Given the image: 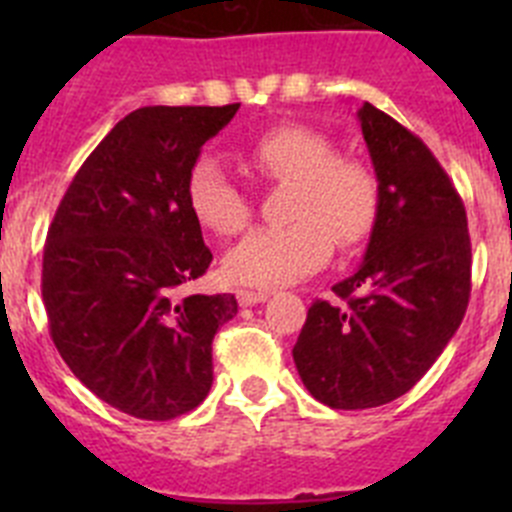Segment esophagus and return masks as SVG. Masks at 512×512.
<instances>
[{
	"label": "esophagus",
	"instance_id": "obj_1",
	"mask_svg": "<svg viewBox=\"0 0 512 512\" xmlns=\"http://www.w3.org/2000/svg\"><path fill=\"white\" fill-rule=\"evenodd\" d=\"M269 300V292H264V289H241L238 292V302H241L243 307H251V305H259V302H266Z\"/></svg>",
	"mask_w": 512,
	"mask_h": 512
}]
</instances>
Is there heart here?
Masks as SVG:
<instances>
[{
    "mask_svg": "<svg viewBox=\"0 0 512 512\" xmlns=\"http://www.w3.org/2000/svg\"><path fill=\"white\" fill-rule=\"evenodd\" d=\"M246 161L269 179L292 182L287 217L279 228L248 233L223 261L225 277L246 287H284L318 271L333 253L354 248L377 220V179L318 130L282 122L248 140ZM187 205L202 228L217 235L241 233L251 202L217 158L202 156L187 174Z\"/></svg>",
    "mask_w": 512,
    "mask_h": 512,
    "instance_id": "1",
    "label": "heart"
}]
</instances>
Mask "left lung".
Wrapping results in <instances>:
<instances>
[{"label": "left lung", "mask_w": 512, "mask_h": 512, "mask_svg": "<svg viewBox=\"0 0 512 512\" xmlns=\"http://www.w3.org/2000/svg\"><path fill=\"white\" fill-rule=\"evenodd\" d=\"M379 207L359 269L315 300L292 356L315 400L379 408L420 382L469 305L472 243L459 192L418 135L364 102L356 112Z\"/></svg>", "instance_id": "left-lung-1"}]
</instances>
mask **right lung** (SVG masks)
Here are the masks:
<instances>
[{"mask_svg": "<svg viewBox=\"0 0 512 512\" xmlns=\"http://www.w3.org/2000/svg\"><path fill=\"white\" fill-rule=\"evenodd\" d=\"M225 107H140L76 171L48 228L43 302L58 354L102 402L140 420L194 410L212 387V338L233 295H189L212 261L187 205Z\"/></svg>", "mask_w": 512, "mask_h": 512, "instance_id": "1", "label": "right lung"}]
</instances>
